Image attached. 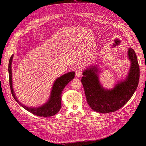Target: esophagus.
I'll use <instances>...</instances> for the list:
<instances>
[{
	"instance_id": "esophagus-1",
	"label": "esophagus",
	"mask_w": 146,
	"mask_h": 146,
	"mask_svg": "<svg viewBox=\"0 0 146 146\" xmlns=\"http://www.w3.org/2000/svg\"><path fill=\"white\" fill-rule=\"evenodd\" d=\"M82 75V72L80 70H78L76 72V77H80Z\"/></svg>"
}]
</instances>
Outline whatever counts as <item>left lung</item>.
<instances>
[{
	"instance_id": "obj_1",
	"label": "left lung",
	"mask_w": 146,
	"mask_h": 146,
	"mask_svg": "<svg viewBox=\"0 0 146 146\" xmlns=\"http://www.w3.org/2000/svg\"><path fill=\"white\" fill-rule=\"evenodd\" d=\"M120 43L116 38L113 46ZM128 56L131 62L128 74L125 80L121 81L111 90L104 88L99 81V69L91 66L83 71L81 82L84 88L87 103L95 111L100 113L114 112L121 108L131 98L135 92L140 77V69L137 56L129 48Z\"/></svg>"
}]
</instances>
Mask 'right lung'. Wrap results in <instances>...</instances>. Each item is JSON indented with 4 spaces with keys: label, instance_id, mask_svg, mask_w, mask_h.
<instances>
[{
    "label": "right lung",
    "instance_id": "right-lung-1",
    "mask_svg": "<svg viewBox=\"0 0 146 146\" xmlns=\"http://www.w3.org/2000/svg\"><path fill=\"white\" fill-rule=\"evenodd\" d=\"M13 56L14 55H12L9 60V74L11 92L14 99L17 103H19L20 106H21L25 110L36 115L39 117H48L55 115L57 113H58L61 108V96L62 91L64 90L68 83L74 78L75 72H69L56 79L51 90L50 98L44 105L37 108H29L27 106H25L19 101L17 96H15V94L13 88L11 64Z\"/></svg>",
    "mask_w": 146,
    "mask_h": 146
}]
</instances>
